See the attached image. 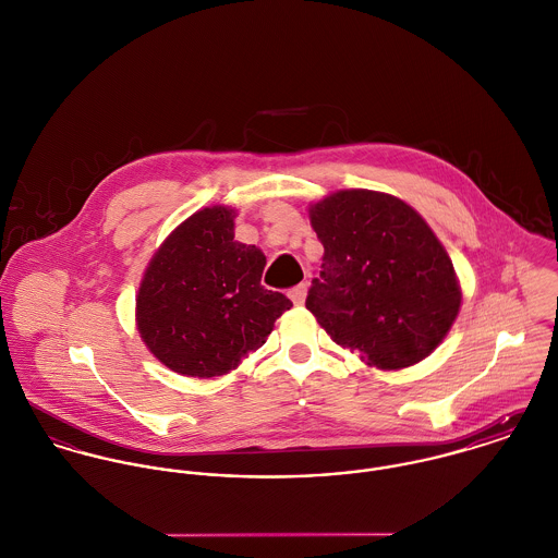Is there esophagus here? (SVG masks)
Masks as SVG:
<instances>
[{
  "label": "esophagus",
  "mask_w": 558,
  "mask_h": 558,
  "mask_svg": "<svg viewBox=\"0 0 558 558\" xmlns=\"http://www.w3.org/2000/svg\"><path fill=\"white\" fill-rule=\"evenodd\" d=\"M306 293H308V287H306V284H298V287H293V289L289 291V298H291V302H293L295 306H304Z\"/></svg>",
  "instance_id": "obj_1"
}]
</instances>
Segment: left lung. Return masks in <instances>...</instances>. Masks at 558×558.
Returning a JSON list of instances; mask_svg holds the SVG:
<instances>
[{"mask_svg":"<svg viewBox=\"0 0 558 558\" xmlns=\"http://www.w3.org/2000/svg\"><path fill=\"white\" fill-rule=\"evenodd\" d=\"M323 244L306 308L333 342L380 371L430 355L460 310L453 265L404 201L340 190L310 209Z\"/></svg>","mask_w":558,"mask_h":558,"instance_id":"1","label":"left lung"}]
</instances>
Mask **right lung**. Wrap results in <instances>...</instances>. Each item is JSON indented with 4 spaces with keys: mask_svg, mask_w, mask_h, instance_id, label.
I'll return each instance as SVG.
<instances>
[{
    "mask_svg": "<svg viewBox=\"0 0 558 558\" xmlns=\"http://www.w3.org/2000/svg\"><path fill=\"white\" fill-rule=\"evenodd\" d=\"M233 209L190 216L151 258L136 298L143 342L171 371L222 376L260 349L291 308L260 284L265 256L235 242Z\"/></svg>",
    "mask_w": 558,
    "mask_h": 558,
    "instance_id": "add662e5",
    "label": "right lung"
}]
</instances>
